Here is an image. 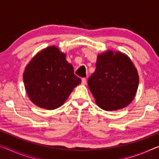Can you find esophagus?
<instances>
[{
	"label": "esophagus",
	"instance_id": "1",
	"mask_svg": "<svg viewBox=\"0 0 159 159\" xmlns=\"http://www.w3.org/2000/svg\"><path fill=\"white\" fill-rule=\"evenodd\" d=\"M81 83L82 85H86V83H87V79H85V78H83V79H82V81H81Z\"/></svg>",
	"mask_w": 159,
	"mask_h": 159
}]
</instances>
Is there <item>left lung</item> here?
Segmentation results:
<instances>
[{
    "mask_svg": "<svg viewBox=\"0 0 159 159\" xmlns=\"http://www.w3.org/2000/svg\"><path fill=\"white\" fill-rule=\"evenodd\" d=\"M88 83L97 104L106 111H113L124 108L133 101L139 76L127 55L107 50L98 55L95 71Z\"/></svg>",
    "mask_w": 159,
    "mask_h": 159,
    "instance_id": "left-lung-1",
    "label": "left lung"
}]
</instances>
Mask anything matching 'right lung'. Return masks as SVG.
<instances>
[{
    "label": "right lung",
    "mask_w": 159,
    "mask_h": 159,
    "mask_svg": "<svg viewBox=\"0 0 159 159\" xmlns=\"http://www.w3.org/2000/svg\"><path fill=\"white\" fill-rule=\"evenodd\" d=\"M66 55L55 46L39 52L26 66L23 78L26 92L36 106L48 110L63 105L81 79L74 73Z\"/></svg>",
    "instance_id": "1"
}]
</instances>
